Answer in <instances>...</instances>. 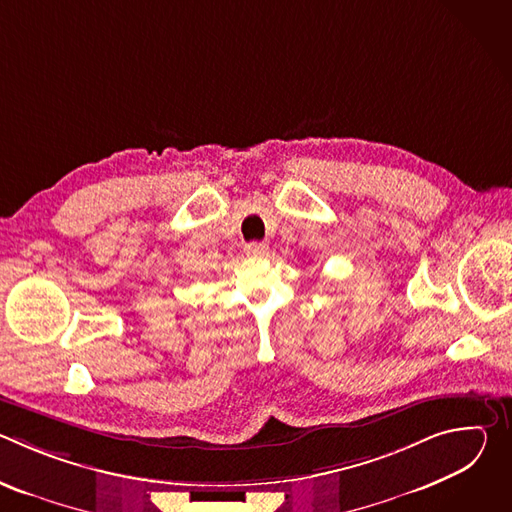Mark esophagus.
<instances>
[{
  "label": "esophagus",
  "instance_id": "34e87169",
  "mask_svg": "<svg viewBox=\"0 0 512 512\" xmlns=\"http://www.w3.org/2000/svg\"><path fill=\"white\" fill-rule=\"evenodd\" d=\"M245 253H247V255H253V257H261V255L267 253V245H265V243H257V241L247 243V245H245Z\"/></svg>",
  "mask_w": 512,
  "mask_h": 512
}]
</instances>
